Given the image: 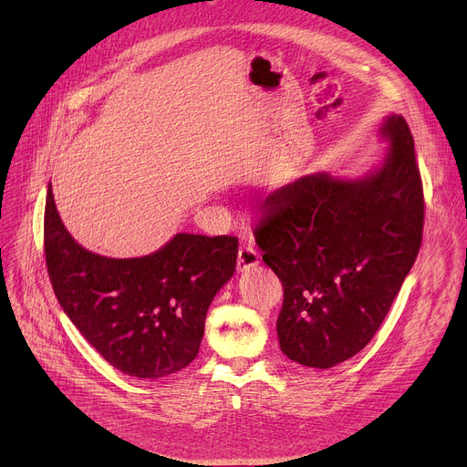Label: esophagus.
<instances>
[{"label": "esophagus", "mask_w": 467, "mask_h": 467, "mask_svg": "<svg viewBox=\"0 0 467 467\" xmlns=\"http://www.w3.org/2000/svg\"><path fill=\"white\" fill-rule=\"evenodd\" d=\"M258 260H260V254H258V251H256L253 245H242V247L238 249L236 265H238L240 272L253 268V265L258 264Z\"/></svg>", "instance_id": "obj_1"}]
</instances>
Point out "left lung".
Returning a JSON list of instances; mask_svg holds the SVG:
<instances>
[{
	"mask_svg": "<svg viewBox=\"0 0 467 467\" xmlns=\"http://www.w3.org/2000/svg\"><path fill=\"white\" fill-rule=\"evenodd\" d=\"M384 162L360 179L305 175L262 203L254 240L283 283L281 351L327 369L375 337L423 238V184L403 116H388Z\"/></svg>",
	"mask_w": 467,
	"mask_h": 467,
	"instance_id": "left-lung-1",
	"label": "left lung"
}]
</instances>
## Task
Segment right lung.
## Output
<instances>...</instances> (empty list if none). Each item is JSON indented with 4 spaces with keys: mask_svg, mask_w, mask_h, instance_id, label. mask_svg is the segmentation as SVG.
Returning <instances> with one entry per match:
<instances>
[{
    "mask_svg": "<svg viewBox=\"0 0 467 467\" xmlns=\"http://www.w3.org/2000/svg\"><path fill=\"white\" fill-rule=\"evenodd\" d=\"M44 253L53 292L88 344L121 373L161 379L197 357L207 310L236 270L238 238L179 233L148 256H101L72 238L49 188Z\"/></svg>",
    "mask_w": 467,
    "mask_h": 467,
    "instance_id": "add662e5",
    "label": "right lung"
}]
</instances>
